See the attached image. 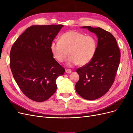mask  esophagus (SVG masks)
<instances>
[{
    "mask_svg": "<svg viewBox=\"0 0 133 133\" xmlns=\"http://www.w3.org/2000/svg\"><path fill=\"white\" fill-rule=\"evenodd\" d=\"M65 72H66V73H68V74H70V73H71V70H70V69H66L65 70Z\"/></svg>",
    "mask_w": 133,
    "mask_h": 133,
    "instance_id": "esophagus-1",
    "label": "esophagus"
}]
</instances>
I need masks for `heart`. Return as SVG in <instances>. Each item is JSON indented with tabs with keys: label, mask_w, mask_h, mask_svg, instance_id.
<instances>
[{
	"label": "heart",
	"mask_w": 133,
	"mask_h": 133,
	"mask_svg": "<svg viewBox=\"0 0 133 133\" xmlns=\"http://www.w3.org/2000/svg\"><path fill=\"white\" fill-rule=\"evenodd\" d=\"M97 46V40L94 36L69 31L62 34L59 41L52 42L50 49L54 58L59 63L64 62L69 53L66 65L72 67L89 63L94 58Z\"/></svg>",
	"instance_id": "obj_1"
}]
</instances>
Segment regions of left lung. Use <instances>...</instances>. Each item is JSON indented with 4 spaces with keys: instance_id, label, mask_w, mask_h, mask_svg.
Returning <instances> with one entry per match:
<instances>
[{
    "instance_id": "left-lung-1",
    "label": "left lung",
    "mask_w": 133,
    "mask_h": 133,
    "mask_svg": "<svg viewBox=\"0 0 133 133\" xmlns=\"http://www.w3.org/2000/svg\"><path fill=\"white\" fill-rule=\"evenodd\" d=\"M82 28L96 34L98 46L91 61L76 70L79 80L75 90L84 99L93 100L105 94L113 84L120 63V53L115 38L109 32L99 27Z\"/></svg>"
}]
</instances>
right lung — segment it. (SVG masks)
<instances>
[{
  "mask_svg": "<svg viewBox=\"0 0 133 133\" xmlns=\"http://www.w3.org/2000/svg\"><path fill=\"white\" fill-rule=\"evenodd\" d=\"M63 26L32 25L11 48L10 66L13 77L22 91L33 101L42 102L53 95L57 88L56 80L65 72L50 49Z\"/></svg>",
  "mask_w": 133,
  "mask_h": 133,
  "instance_id": "obj_1",
  "label": "right lung"
}]
</instances>
